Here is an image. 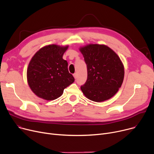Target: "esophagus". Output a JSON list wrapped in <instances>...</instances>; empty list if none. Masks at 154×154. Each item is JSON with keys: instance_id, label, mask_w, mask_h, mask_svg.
Here are the masks:
<instances>
[{"instance_id": "34e87169", "label": "esophagus", "mask_w": 154, "mask_h": 154, "mask_svg": "<svg viewBox=\"0 0 154 154\" xmlns=\"http://www.w3.org/2000/svg\"><path fill=\"white\" fill-rule=\"evenodd\" d=\"M73 76H74V77L75 79H77V74H76V73H75V74H73Z\"/></svg>"}]
</instances>
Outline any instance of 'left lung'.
I'll return each instance as SVG.
<instances>
[{
  "mask_svg": "<svg viewBox=\"0 0 154 154\" xmlns=\"http://www.w3.org/2000/svg\"><path fill=\"white\" fill-rule=\"evenodd\" d=\"M79 50L87 66V80L80 88L86 97L103 102L113 97L121 87L124 66L117 54L105 45L90 44Z\"/></svg>",
  "mask_w": 154,
  "mask_h": 154,
  "instance_id": "obj_1",
  "label": "left lung"
}]
</instances>
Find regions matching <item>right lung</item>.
Returning <instances> with one entry per match:
<instances>
[{"instance_id": "right-lung-1", "label": "right lung", "mask_w": 154, "mask_h": 154, "mask_svg": "<svg viewBox=\"0 0 154 154\" xmlns=\"http://www.w3.org/2000/svg\"><path fill=\"white\" fill-rule=\"evenodd\" d=\"M69 45H48L41 48L31 58L27 69V83L38 97L47 101L60 97L64 88L74 82L63 56Z\"/></svg>"}]
</instances>
